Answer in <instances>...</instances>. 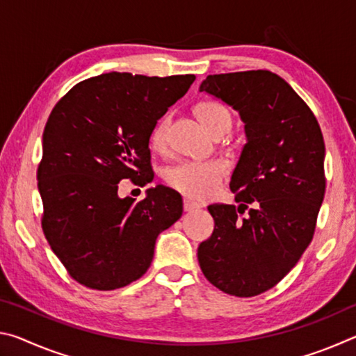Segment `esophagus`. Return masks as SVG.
<instances>
[{"label": "esophagus", "mask_w": 356, "mask_h": 356, "mask_svg": "<svg viewBox=\"0 0 356 356\" xmlns=\"http://www.w3.org/2000/svg\"><path fill=\"white\" fill-rule=\"evenodd\" d=\"M201 206L197 202H193L190 200H184V210L185 212H195V210L200 209Z\"/></svg>", "instance_id": "esophagus-1"}]
</instances>
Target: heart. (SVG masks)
<instances>
[{
    "label": "heart",
    "instance_id": "b5f03b06",
    "mask_svg": "<svg viewBox=\"0 0 356 356\" xmlns=\"http://www.w3.org/2000/svg\"><path fill=\"white\" fill-rule=\"evenodd\" d=\"M196 114L210 134L225 135L232 125V114L229 108L220 102L206 100L196 105ZM171 118L163 116L150 131V147L156 152H163L168 146V130ZM229 174V163L221 159L207 161H180L168 168L165 172L166 184L182 196L190 200H207L218 191L220 185Z\"/></svg>",
    "mask_w": 356,
    "mask_h": 356
}]
</instances>
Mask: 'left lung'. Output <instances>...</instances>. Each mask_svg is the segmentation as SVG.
<instances>
[{"mask_svg": "<svg viewBox=\"0 0 356 356\" xmlns=\"http://www.w3.org/2000/svg\"><path fill=\"white\" fill-rule=\"evenodd\" d=\"M200 91L240 113L246 144L231 177L240 206H209L215 229L197 261L220 291L254 297L291 272L314 236L325 195L322 130L305 100L268 70L209 75Z\"/></svg>", "mask_w": 356, "mask_h": 356, "instance_id": "1", "label": "left lung"}]
</instances>
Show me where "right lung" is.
<instances>
[{
    "mask_svg": "<svg viewBox=\"0 0 356 356\" xmlns=\"http://www.w3.org/2000/svg\"><path fill=\"white\" fill-rule=\"evenodd\" d=\"M195 75L110 72L75 84L48 118L38 186L42 231L76 282L114 291L147 272L155 240L182 216L177 191L156 185L146 197L118 196V184L152 182L149 136Z\"/></svg>",
    "mask_w": 356,
    "mask_h": 356,
    "instance_id": "obj_1",
    "label": "right lung"
}]
</instances>
